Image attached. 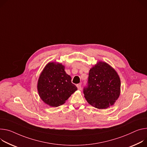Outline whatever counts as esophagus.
Segmentation results:
<instances>
[{
	"label": "esophagus",
	"mask_w": 147,
	"mask_h": 147,
	"mask_svg": "<svg viewBox=\"0 0 147 147\" xmlns=\"http://www.w3.org/2000/svg\"><path fill=\"white\" fill-rule=\"evenodd\" d=\"M77 87L78 90H81V89H82V85H81V84H78L77 85Z\"/></svg>",
	"instance_id": "1"
}]
</instances>
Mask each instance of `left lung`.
I'll list each match as a JSON object with an SVG mask.
<instances>
[{"instance_id": "1", "label": "left lung", "mask_w": 147, "mask_h": 147, "mask_svg": "<svg viewBox=\"0 0 147 147\" xmlns=\"http://www.w3.org/2000/svg\"><path fill=\"white\" fill-rule=\"evenodd\" d=\"M84 97L91 105L105 109L114 104L121 92V80L115 70L106 62L99 61L90 69Z\"/></svg>"}]
</instances>
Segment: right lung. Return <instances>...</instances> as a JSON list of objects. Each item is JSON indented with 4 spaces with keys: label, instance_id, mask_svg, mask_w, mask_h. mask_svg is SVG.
Listing matches in <instances>:
<instances>
[{
    "label": "right lung",
    "instance_id": "obj_1",
    "mask_svg": "<svg viewBox=\"0 0 147 147\" xmlns=\"http://www.w3.org/2000/svg\"><path fill=\"white\" fill-rule=\"evenodd\" d=\"M64 69L62 63L49 62L39 76L37 85L39 97L50 107H56L64 104L77 90Z\"/></svg>",
    "mask_w": 147,
    "mask_h": 147
}]
</instances>
